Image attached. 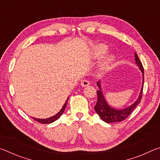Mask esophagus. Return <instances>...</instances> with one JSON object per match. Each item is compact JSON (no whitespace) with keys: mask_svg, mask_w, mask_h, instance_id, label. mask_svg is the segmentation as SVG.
Here are the masks:
<instances>
[{"mask_svg":"<svg viewBox=\"0 0 160 160\" xmlns=\"http://www.w3.org/2000/svg\"><path fill=\"white\" fill-rule=\"evenodd\" d=\"M81 85H82V87H88L90 85V82H89L88 80H84L82 81V82H81Z\"/></svg>","mask_w":160,"mask_h":160,"instance_id":"esophagus-1","label":"esophagus"}]
</instances>
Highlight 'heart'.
<instances>
[{
  "label": "heart",
  "mask_w": 160,
  "mask_h": 160,
  "mask_svg": "<svg viewBox=\"0 0 160 160\" xmlns=\"http://www.w3.org/2000/svg\"><path fill=\"white\" fill-rule=\"evenodd\" d=\"M107 50V46H105L104 44H100L99 46H97L96 50L94 51V56L98 58H100L102 56H103L105 53H106ZM115 56L113 55V54H108L107 56H105L102 63L100 65V70H101L102 71H104V70L109 69L111 66L113 65V62L115 61Z\"/></svg>",
  "instance_id": "obj_1"
}]
</instances>
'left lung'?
<instances>
[{
    "instance_id": "left-lung-1",
    "label": "left lung",
    "mask_w": 160,
    "mask_h": 160,
    "mask_svg": "<svg viewBox=\"0 0 160 160\" xmlns=\"http://www.w3.org/2000/svg\"><path fill=\"white\" fill-rule=\"evenodd\" d=\"M135 63H136V64L138 66L140 70H141V72H142V85L138 98L136 101L130 107L122 109H113L112 107H111L109 105L107 104L106 99L104 98V94L102 93L100 82L98 81L97 83L99 90L97 91V102L95 106H94V110H95L97 114L99 116V117L102 118V120L105 121L106 123H109L114 122H121V121L125 120V119L131 114V113L133 111L135 108L136 107L137 105L139 104L140 101H141L143 90V84H144V69H143V66L141 61H140V59L136 53H135Z\"/></svg>"
}]
</instances>
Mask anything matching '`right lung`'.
<instances>
[{"label": "right lung", "mask_w": 160, "mask_h": 160, "mask_svg": "<svg viewBox=\"0 0 160 160\" xmlns=\"http://www.w3.org/2000/svg\"><path fill=\"white\" fill-rule=\"evenodd\" d=\"M68 98L66 99V102H65L64 105L63 106V107H62V109H61L60 112H59L58 113H56V115H54L53 116H51V117L50 118H45V119H41V118H32L34 119V121H37V122L39 123H53V121H55L57 120L58 118H60V116L63 114V113L65 111V109H66V105H67V102H68Z\"/></svg>", "instance_id": "right-lung-1"}]
</instances>
